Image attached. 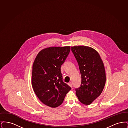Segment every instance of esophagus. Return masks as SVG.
Returning a JSON list of instances; mask_svg holds the SVG:
<instances>
[{
    "label": "esophagus",
    "mask_w": 128,
    "mask_h": 128,
    "mask_svg": "<svg viewBox=\"0 0 128 128\" xmlns=\"http://www.w3.org/2000/svg\"><path fill=\"white\" fill-rule=\"evenodd\" d=\"M68 85H69L70 87H72V82H68Z\"/></svg>",
    "instance_id": "1"
}]
</instances>
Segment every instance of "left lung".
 <instances>
[{
    "instance_id": "left-lung-1",
    "label": "left lung",
    "mask_w": 128,
    "mask_h": 128,
    "mask_svg": "<svg viewBox=\"0 0 128 128\" xmlns=\"http://www.w3.org/2000/svg\"><path fill=\"white\" fill-rule=\"evenodd\" d=\"M72 51L78 62L82 76L81 85L76 94L82 103L90 104L101 94L106 84L105 68L100 55L94 49L74 46Z\"/></svg>"
}]
</instances>
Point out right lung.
Returning a JSON list of instances; mask_svg holds the SVG:
<instances>
[{"label":"right lung","mask_w":128,"mask_h":128,"mask_svg":"<svg viewBox=\"0 0 128 128\" xmlns=\"http://www.w3.org/2000/svg\"><path fill=\"white\" fill-rule=\"evenodd\" d=\"M70 49V46L43 49L37 55L32 65L34 91L43 104L51 108L60 106L71 89L63 82L60 70Z\"/></svg>","instance_id":"obj_1"}]
</instances>
